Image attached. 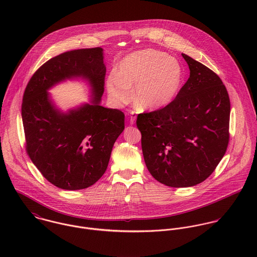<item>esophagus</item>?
I'll use <instances>...</instances> for the list:
<instances>
[{
    "label": "esophagus",
    "instance_id": "obj_1",
    "mask_svg": "<svg viewBox=\"0 0 257 257\" xmlns=\"http://www.w3.org/2000/svg\"><path fill=\"white\" fill-rule=\"evenodd\" d=\"M131 119H130V122L132 123V124H134L135 123V121H136V119H137V114H136V112L135 111H132L131 112Z\"/></svg>",
    "mask_w": 257,
    "mask_h": 257
}]
</instances>
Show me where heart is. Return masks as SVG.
Masks as SVG:
<instances>
[{
  "label": "heart",
  "instance_id": "b5f03b06",
  "mask_svg": "<svg viewBox=\"0 0 257 257\" xmlns=\"http://www.w3.org/2000/svg\"><path fill=\"white\" fill-rule=\"evenodd\" d=\"M184 79L180 61L155 49H143L124 56L118 63L117 74L107 78L110 99L118 106L135 97L147 110H159L168 106L178 95Z\"/></svg>",
  "mask_w": 257,
  "mask_h": 257
}]
</instances>
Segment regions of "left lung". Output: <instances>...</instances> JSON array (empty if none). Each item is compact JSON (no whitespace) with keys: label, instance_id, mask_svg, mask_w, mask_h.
Here are the masks:
<instances>
[{"label":"left lung","instance_id":"1","mask_svg":"<svg viewBox=\"0 0 257 257\" xmlns=\"http://www.w3.org/2000/svg\"><path fill=\"white\" fill-rule=\"evenodd\" d=\"M190 77L166 107L138 115L150 174L169 187L205 181L223 157L229 140L230 103L220 77L182 53Z\"/></svg>","mask_w":257,"mask_h":257}]
</instances>
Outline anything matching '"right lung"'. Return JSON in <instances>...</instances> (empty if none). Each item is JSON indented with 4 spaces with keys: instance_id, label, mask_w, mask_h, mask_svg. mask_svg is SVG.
<instances>
[{
    "instance_id": "right-lung-1",
    "label": "right lung",
    "mask_w": 257,
    "mask_h": 257,
    "mask_svg": "<svg viewBox=\"0 0 257 257\" xmlns=\"http://www.w3.org/2000/svg\"><path fill=\"white\" fill-rule=\"evenodd\" d=\"M105 75L103 48L77 49L45 62L26 88L22 117L27 152L43 177L60 189L80 190L96 183L123 132V112L100 105ZM73 77L89 82L92 100L64 113L47 91Z\"/></svg>"
}]
</instances>
